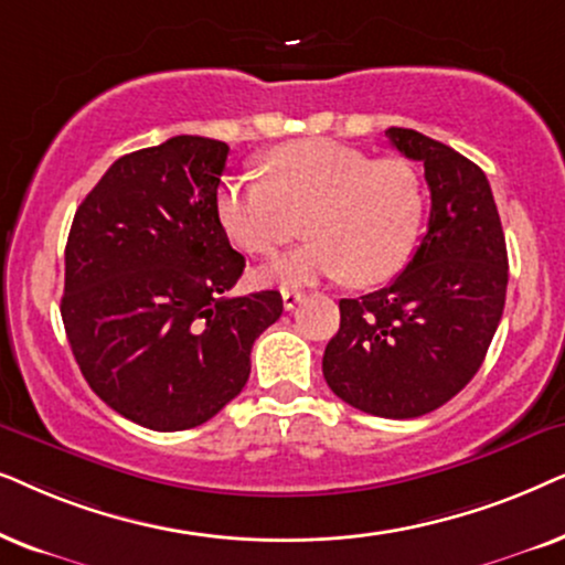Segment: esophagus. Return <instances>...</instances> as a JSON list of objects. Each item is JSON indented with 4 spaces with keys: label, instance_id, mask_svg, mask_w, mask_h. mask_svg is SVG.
Returning <instances> with one entry per match:
<instances>
[{
    "label": "esophagus",
    "instance_id": "esophagus-1",
    "mask_svg": "<svg viewBox=\"0 0 565 565\" xmlns=\"http://www.w3.org/2000/svg\"><path fill=\"white\" fill-rule=\"evenodd\" d=\"M302 291L299 289H281V299H284V307H287V310H295V307L302 302Z\"/></svg>",
    "mask_w": 565,
    "mask_h": 565
}]
</instances>
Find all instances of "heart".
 I'll return each instance as SVG.
<instances>
[{
  "instance_id": "obj_1",
  "label": "heart",
  "mask_w": 565,
  "mask_h": 565,
  "mask_svg": "<svg viewBox=\"0 0 565 565\" xmlns=\"http://www.w3.org/2000/svg\"><path fill=\"white\" fill-rule=\"evenodd\" d=\"M250 172L224 178L216 193L222 230L247 255H276L299 235L312 239L258 274L263 284H312L341 276L374 287L405 266L424 222V183L411 162L372 160L330 139H297Z\"/></svg>"
}]
</instances>
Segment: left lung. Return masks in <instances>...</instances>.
<instances>
[{"mask_svg":"<svg viewBox=\"0 0 565 565\" xmlns=\"http://www.w3.org/2000/svg\"><path fill=\"white\" fill-rule=\"evenodd\" d=\"M424 162L428 230L390 287L341 299L322 356L328 387L380 418H418L460 393L483 364L507 302L509 258L486 172L413 129H387Z\"/></svg>","mask_w":565,"mask_h":565,"instance_id":"obj_1","label":"left lung"}]
</instances>
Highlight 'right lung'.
I'll return each mask as SVG.
<instances>
[{
	"mask_svg": "<svg viewBox=\"0 0 565 565\" xmlns=\"http://www.w3.org/2000/svg\"><path fill=\"white\" fill-rule=\"evenodd\" d=\"M230 147L172 137L124 154L74 214L62 320L87 385L152 431L216 416L250 377L276 289L230 297L245 258L216 216Z\"/></svg>",
	"mask_w": 565,
	"mask_h": 565,
	"instance_id": "obj_1",
	"label": "right lung"
}]
</instances>
